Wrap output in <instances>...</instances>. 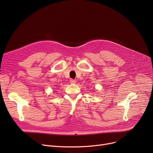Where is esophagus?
<instances>
[{
	"mask_svg": "<svg viewBox=\"0 0 153 153\" xmlns=\"http://www.w3.org/2000/svg\"><path fill=\"white\" fill-rule=\"evenodd\" d=\"M76 81L74 79H71L70 80V83L71 84H76Z\"/></svg>",
	"mask_w": 153,
	"mask_h": 153,
	"instance_id": "obj_1",
	"label": "esophagus"
}]
</instances>
